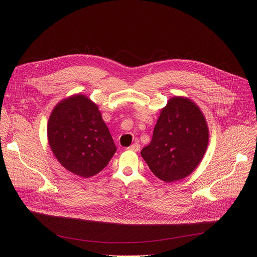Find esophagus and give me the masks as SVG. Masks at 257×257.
<instances>
[{"mask_svg": "<svg viewBox=\"0 0 257 257\" xmlns=\"http://www.w3.org/2000/svg\"><path fill=\"white\" fill-rule=\"evenodd\" d=\"M129 150H132V151H139L141 149V145L139 143H135L132 144L130 147H128Z\"/></svg>", "mask_w": 257, "mask_h": 257, "instance_id": "obj_1", "label": "esophagus"}]
</instances>
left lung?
<instances>
[{"instance_id":"8db88e82","label":"left lung","mask_w":257,"mask_h":257,"mask_svg":"<svg viewBox=\"0 0 257 257\" xmlns=\"http://www.w3.org/2000/svg\"><path fill=\"white\" fill-rule=\"evenodd\" d=\"M208 129L192 100L173 97L162 109L150 144L141 155L155 176L174 182L191 175L205 154Z\"/></svg>"}]
</instances>
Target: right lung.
I'll list each match as a JSON object with an SVG mask.
<instances>
[{
  "label": "right lung",
  "instance_id": "right-lung-1",
  "mask_svg": "<svg viewBox=\"0 0 257 257\" xmlns=\"http://www.w3.org/2000/svg\"><path fill=\"white\" fill-rule=\"evenodd\" d=\"M47 139L61 165L83 178L98 174L116 151L98 107L83 95L57 104L47 123Z\"/></svg>",
  "mask_w": 257,
  "mask_h": 257
}]
</instances>
